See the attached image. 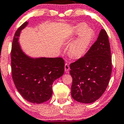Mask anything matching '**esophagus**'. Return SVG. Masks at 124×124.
<instances>
[{
    "instance_id": "34e87169",
    "label": "esophagus",
    "mask_w": 124,
    "mask_h": 124,
    "mask_svg": "<svg viewBox=\"0 0 124 124\" xmlns=\"http://www.w3.org/2000/svg\"><path fill=\"white\" fill-rule=\"evenodd\" d=\"M64 69H65V72L67 73H69V70H70V65L66 63L65 64L64 66Z\"/></svg>"
}]
</instances>
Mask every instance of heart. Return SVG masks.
I'll list each match as a JSON object with an SVG mask.
<instances>
[{
	"label": "heart",
	"instance_id": "1",
	"mask_svg": "<svg viewBox=\"0 0 124 124\" xmlns=\"http://www.w3.org/2000/svg\"><path fill=\"white\" fill-rule=\"evenodd\" d=\"M79 36L70 46V52L72 57L79 58L85 54L91 45L94 32L86 24L80 23L75 26L72 36Z\"/></svg>",
	"mask_w": 124,
	"mask_h": 124
}]
</instances>
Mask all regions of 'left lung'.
<instances>
[{"label": "left lung", "mask_w": 124, "mask_h": 124, "mask_svg": "<svg viewBox=\"0 0 124 124\" xmlns=\"http://www.w3.org/2000/svg\"><path fill=\"white\" fill-rule=\"evenodd\" d=\"M71 96L77 102L93 103L102 95L111 74L109 38L101 29L97 41L83 57L70 64Z\"/></svg>", "instance_id": "left-lung-1"}]
</instances>
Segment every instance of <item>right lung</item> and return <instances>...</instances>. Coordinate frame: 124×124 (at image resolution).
Here are the masks:
<instances>
[{
	"mask_svg": "<svg viewBox=\"0 0 124 124\" xmlns=\"http://www.w3.org/2000/svg\"><path fill=\"white\" fill-rule=\"evenodd\" d=\"M26 22L15 32L12 45V76L18 92L30 103H44L52 95L53 83L64 72V61L60 57H33L23 50L19 42Z\"/></svg>",
	"mask_w": 124,
	"mask_h": 124,
	"instance_id": "1",
	"label": "right lung"
}]
</instances>
